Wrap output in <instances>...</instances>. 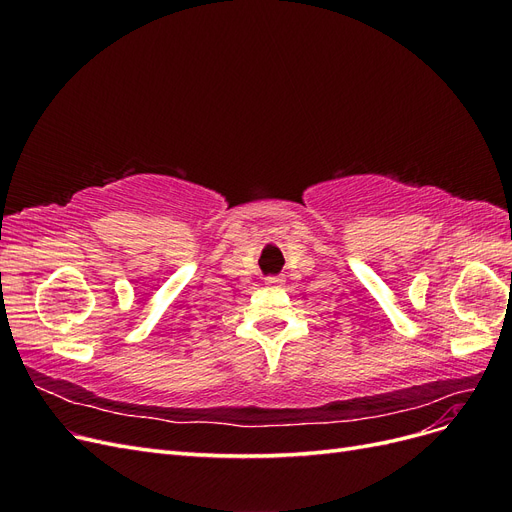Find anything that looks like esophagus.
<instances>
[{"label": "esophagus", "instance_id": "34e87169", "mask_svg": "<svg viewBox=\"0 0 512 512\" xmlns=\"http://www.w3.org/2000/svg\"><path fill=\"white\" fill-rule=\"evenodd\" d=\"M265 284H267L269 288H280V286L284 284V280H280V277H267Z\"/></svg>", "mask_w": 512, "mask_h": 512}]
</instances>
